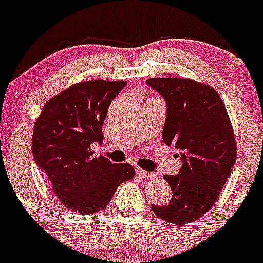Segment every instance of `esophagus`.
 <instances>
[{"label": "esophagus", "mask_w": 263, "mask_h": 263, "mask_svg": "<svg viewBox=\"0 0 263 263\" xmlns=\"http://www.w3.org/2000/svg\"><path fill=\"white\" fill-rule=\"evenodd\" d=\"M136 174L138 176H141L142 178H154L156 174L155 172H148V171H145V170L140 168V167H136Z\"/></svg>", "instance_id": "esophagus-1"}]
</instances>
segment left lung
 I'll return each instance as SVG.
<instances>
[{"label":"left lung","instance_id":"1","mask_svg":"<svg viewBox=\"0 0 263 263\" xmlns=\"http://www.w3.org/2000/svg\"><path fill=\"white\" fill-rule=\"evenodd\" d=\"M166 100L163 141L181 151L182 167L164 175L172 198L152 211L172 224L201 218L217 201L237 157L232 125L220 95L191 79L152 77L146 81Z\"/></svg>","mask_w":263,"mask_h":263}]
</instances>
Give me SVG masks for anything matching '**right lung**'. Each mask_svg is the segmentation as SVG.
<instances>
[{
	"mask_svg": "<svg viewBox=\"0 0 263 263\" xmlns=\"http://www.w3.org/2000/svg\"><path fill=\"white\" fill-rule=\"evenodd\" d=\"M126 85V81L105 80L74 83L48 100L34 123V162L72 212H99L117 187L135 176L131 164L112 163L91 149L93 142H102L107 109Z\"/></svg>",
	"mask_w": 263,
	"mask_h": 263,
	"instance_id": "add662e5",
	"label": "right lung"
}]
</instances>
